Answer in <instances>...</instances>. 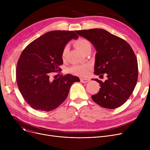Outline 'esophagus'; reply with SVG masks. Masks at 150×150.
Instances as JSON below:
<instances>
[{
  "instance_id": "34e87169",
  "label": "esophagus",
  "mask_w": 150,
  "mask_h": 150,
  "mask_svg": "<svg viewBox=\"0 0 150 150\" xmlns=\"http://www.w3.org/2000/svg\"><path fill=\"white\" fill-rule=\"evenodd\" d=\"M89 80L86 79V78H80V81L83 83H88V82H89Z\"/></svg>"
}]
</instances>
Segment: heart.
Instances as JSON below:
<instances>
[{"mask_svg":"<svg viewBox=\"0 0 150 150\" xmlns=\"http://www.w3.org/2000/svg\"><path fill=\"white\" fill-rule=\"evenodd\" d=\"M74 44L76 48L83 53L88 50H91V44L90 42L84 38L78 39L74 42ZM69 50V45H66L63 49L61 54V58L63 60L66 59ZM90 69L91 65L89 64L75 65L69 69V72L74 75L83 76L86 75Z\"/></svg>","mask_w":150,"mask_h":150,"instance_id":"1","label":"heart"}]
</instances>
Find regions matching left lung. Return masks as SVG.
I'll list each match as a JSON object with an SVG mask.
<instances>
[{
  "mask_svg": "<svg viewBox=\"0 0 150 150\" xmlns=\"http://www.w3.org/2000/svg\"><path fill=\"white\" fill-rule=\"evenodd\" d=\"M78 35L91 42L96 49L94 74L107 80L100 83L99 92L92 96L93 101L101 107L115 109L123 105L134 89L138 78L136 55L124 39L101 28L75 31Z\"/></svg>",
  "mask_w": 150,
  "mask_h": 150,
  "instance_id": "8db88e82",
  "label": "left lung"
}]
</instances>
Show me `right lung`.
I'll list each match as a JSON object with an SVG mask.
<instances>
[{
    "instance_id": "1",
    "label": "right lung",
    "mask_w": 150,
    "mask_h": 150,
    "mask_svg": "<svg viewBox=\"0 0 150 150\" xmlns=\"http://www.w3.org/2000/svg\"><path fill=\"white\" fill-rule=\"evenodd\" d=\"M78 36L74 31H49L30 43L22 52L16 67V81L23 98L33 109L49 112L64 101L70 86L79 78L70 74L51 81L52 72L63 64L62 50Z\"/></svg>"
}]
</instances>
